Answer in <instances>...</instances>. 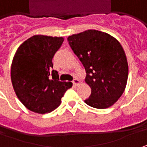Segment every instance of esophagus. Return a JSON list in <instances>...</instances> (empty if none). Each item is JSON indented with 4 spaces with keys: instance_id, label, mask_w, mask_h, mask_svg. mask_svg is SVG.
Segmentation results:
<instances>
[{
    "instance_id": "34e87169",
    "label": "esophagus",
    "mask_w": 147,
    "mask_h": 147,
    "mask_svg": "<svg viewBox=\"0 0 147 147\" xmlns=\"http://www.w3.org/2000/svg\"><path fill=\"white\" fill-rule=\"evenodd\" d=\"M72 84H73L74 85H78L79 84H80V80H79V79H77V78H75L73 80H72Z\"/></svg>"
}]
</instances>
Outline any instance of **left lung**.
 <instances>
[{"label":"left lung","instance_id":"obj_1","mask_svg":"<svg viewBox=\"0 0 147 147\" xmlns=\"http://www.w3.org/2000/svg\"><path fill=\"white\" fill-rule=\"evenodd\" d=\"M71 48L86 71L91 95L84 102L96 109L112 106L123 94L128 63L120 42L109 34L88 30L67 38Z\"/></svg>","mask_w":147,"mask_h":147}]
</instances>
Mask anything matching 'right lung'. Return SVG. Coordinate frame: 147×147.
<instances>
[{
  "instance_id": "obj_1",
  "label": "right lung",
  "mask_w": 147,
  "mask_h": 147,
  "mask_svg": "<svg viewBox=\"0 0 147 147\" xmlns=\"http://www.w3.org/2000/svg\"><path fill=\"white\" fill-rule=\"evenodd\" d=\"M62 37L34 35L15 53L11 81L18 98L29 110L47 113L55 109L72 83L59 81L52 59L63 42Z\"/></svg>"
}]
</instances>
